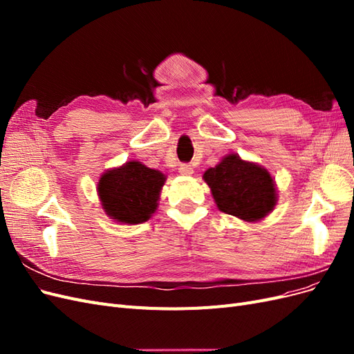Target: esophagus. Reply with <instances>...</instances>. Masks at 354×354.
I'll return each mask as SVG.
<instances>
[{
  "label": "esophagus",
  "mask_w": 354,
  "mask_h": 354,
  "mask_svg": "<svg viewBox=\"0 0 354 354\" xmlns=\"http://www.w3.org/2000/svg\"><path fill=\"white\" fill-rule=\"evenodd\" d=\"M178 173L181 176H190V174H194V168H192V165H189V164H181L178 167Z\"/></svg>",
  "instance_id": "obj_1"
}]
</instances>
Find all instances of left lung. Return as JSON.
<instances>
[{"mask_svg":"<svg viewBox=\"0 0 354 354\" xmlns=\"http://www.w3.org/2000/svg\"><path fill=\"white\" fill-rule=\"evenodd\" d=\"M203 180L220 211L245 221L261 220L276 205V190L269 171L230 153L209 168Z\"/></svg>","mask_w":354,"mask_h":354,"instance_id":"1","label":"left lung"}]
</instances>
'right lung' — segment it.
<instances>
[{
    "instance_id": "1",
    "label": "right lung",
    "mask_w": 354,
    "mask_h": 354,
    "mask_svg": "<svg viewBox=\"0 0 354 354\" xmlns=\"http://www.w3.org/2000/svg\"><path fill=\"white\" fill-rule=\"evenodd\" d=\"M165 176L140 162L104 173L99 181V196L109 217L120 223L138 224L151 218L158 207Z\"/></svg>"
}]
</instances>
